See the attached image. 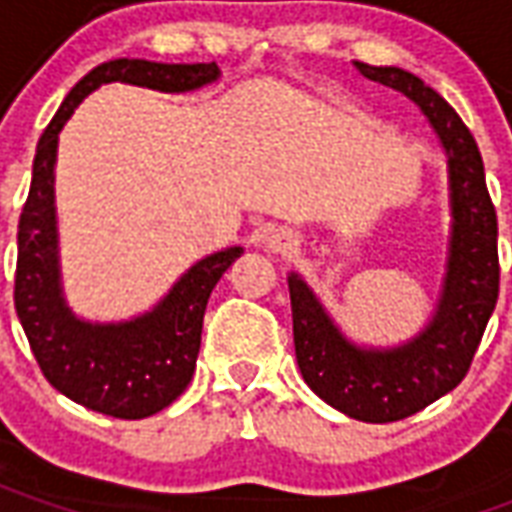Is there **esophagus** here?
<instances>
[{
  "label": "esophagus",
  "instance_id": "esophagus-1",
  "mask_svg": "<svg viewBox=\"0 0 512 512\" xmlns=\"http://www.w3.org/2000/svg\"><path fill=\"white\" fill-rule=\"evenodd\" d=\"M271 249H274V252H288L290 249L288 235H274V238H271Z\"/></svg>",
  "mask_w": 512,
  "mask_h": 512
}]
</instances>
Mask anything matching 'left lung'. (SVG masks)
Returning <instances> with one entry per match:
<instances>
[{"mask_svg": "<svg viewBox=\"0 0 512 512\" xmlns=\"http://www.w3.org/2000/svg\"><path fill=\"white\" fill-rule=\"evenodd\" d=\"M356 71L408 95L439 131L450 158L452 246L439 312L414 343L397 351H359L337 332L312 290L288 279L293 343L315 395L362 422H397L461 384L499 299L496 208L483 156L458 112L433 87L400 68L354 62Z\"/></svg>", "mask_w": 512, "mask_h": 512, "instance_id": "8db88e82", "label": "left lung"}]
</instances>
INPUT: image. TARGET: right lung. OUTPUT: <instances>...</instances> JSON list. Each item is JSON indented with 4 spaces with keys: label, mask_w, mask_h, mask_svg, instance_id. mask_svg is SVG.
<instances>
[{
    "label": "right lung",
    "mask_w": 512,
    "mask_h": 512,
    "mask_svg": "<svg viewBox=\"0 0 512 512\" xmlns=\"http://www.w3.org/2000/svg\"><path fill=\"white\" fill-rule=\"evenodd\" d=\"M219 76L216 62L167 65L147 60H109L65 95L38 142L32 183L18 219L16 301L18 321L40 373L57 392L84 408L117 419H145L167 408L189 386L200 354L205 304L241 249L205 257L183 274L156 310L117 326H90L73 318L60 299L57 230H54V156L57 134L73 109L95 87L128 82L186 93Z\"/></svg>",
    "instance_id": "1"
}]
</instances>
